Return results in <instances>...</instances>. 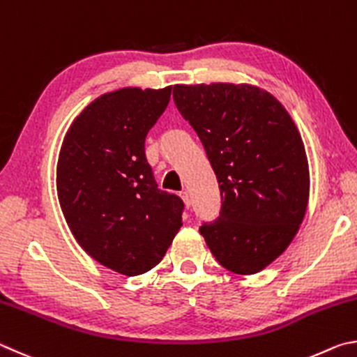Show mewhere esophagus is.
I'll return each instance as SVG.
<instances>
[{
    "label": "esophagus",
    "instance_id": "esophagus-1",
    "mask_svg": "<svg viewBox=\"0 0 357 357\" xmlns=\"http://www.w3.org/2000/svg\"><path fill=\"white\" fill-rule=\"evenodd\" d=\"M180 197H182V201H183V204H185V207H190L191 205V199H190V195L186 191H182L180 192Z\"/></svg>",
    "mask_w": 357,
    "mask_h": 357
}]
</instances>
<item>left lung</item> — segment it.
<instances>
[{
    "mask_svg": "<svg viewBox=\"0 0 357 357\" xmlns=\"http://www.w3.org/2000/svg\"><path fill=\"white\" fill-rule=\"evenodd\" d=\"M174 102L220 182V218L199 229L205 243L229 271L265 270L289 248L307 210L309 162L295 122L252 84H175Z\"/></svg>",
    "mask_w": 357,
    "mask_h": 357,
    "instance_id": "left-lung-1",
    "label": "left lung"
}]
</instances>
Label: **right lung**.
<instances>
[{
	"mask_svg": "<svg viewBox=\"0 0 357 357\" xmlns=\"http://www.w3.org/2000/svg\"><path fill=\"white\" fill-rule=\"evenodd\" d=\"M171 89L103 93L75 117L59 150L56 190L68 229L86 254L123 276L158 265L182 227V199L156 188L144 150Z\"/></svg>",
	"mask_w": 357,
	"mask_h": 357,
	"instance_id": "1",
	"label": "right lung"
}]
</instances>
